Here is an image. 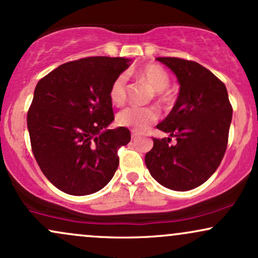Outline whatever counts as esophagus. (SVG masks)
I'll use <instances>...</instances> for the list:
<instances>
[{"instance_id": "obj_1", "label": "esophagus", "mask_w": 258, "mask_h": 258, "mask_svg": "<svg viewBox=\"0 0 258 258\" xmlns=\"http://www.w3.org/2000/svg\"><path fill=\"white\" fill-rule=\"evenodd\" d=\"M138 136H139V135H138L137 132H136V131H132V138H133V139H135V138H137Z\"/></svg>"}]
</instances>
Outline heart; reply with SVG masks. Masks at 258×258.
I'll return each mask as SVG.
<instances>
[{
    "label": "heart",
    "instance_id": "b5f03b06",
    "mask_svg": "<svg viewBox=\"0 0 258 258\" xmlns=\"http://www.w3.org/2000/svg\"><path fill=\"white\" fill-rule=\"evenodd\" d=\"M138 79L146 81L154 91L162 96V92L170 84V76L166 70L158 64H147L141 67L135 73ZM109 97L115 105H121L126 100V76L119 75L112 81L109 91ZM159 117V111L155 108H138L130 106L123 109L117 115V123L128 127L136 132H143Z\"/></svg>",
    "mask_w": 258,
    "mask_h": 258
}]
</instances>
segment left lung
Returning <instances> with one entry per match:
<instances>
[{
  "instance_id": "8db88e82",
  "label": "left lung",
  "mask_w": 258,
  "mask_h": 258,
  "mask_svg": "<svg viewBox=\"0 0 258 258\" xmlns=\"http://www.w3.org/2000/svg\"><path fill=\"white\" fill-rule=\"evenodd\" d=\"M172 70L179 84L172 110L156 127L170 137L153 138L146 165L165 188L186 191L205 183L227 149L233 109L226 86L199 63L180 58H156ZM176 138L173 146L170 138Z\"/></svg>"
}]
</instances>
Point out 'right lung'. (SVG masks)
<instances>
[{"label": "right lung", "mask_w": 258, "mask_h": 258, "mask_svg": "<svg viewBox=\"0 0 258 258\" xmlns=\"http://www.w3.org/2000/svg\"><path fill=\"white\" fill-rule=\"evenodd\" d=\"M131 59L88 57L59 65L36 85L28 111L32 153L47 179L70 195H90L110 182L117 149L131 141L114 121L109 97Z\"/></svg>", "instance_id": "add662e5"}]
</instances>
